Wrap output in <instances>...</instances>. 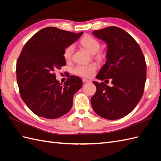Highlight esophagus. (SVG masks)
<instances>
[{
    "mask_svg": "<svg viewBox=\"0 0 161 161\" xmlns=\"http://www.w3.org/2000/svg\"><path fill=\"white\" fill-rule=\"evenodd\" d=\"M82 82H84V83H85V82H91V80H87V79H82Z\"/></svg>",
    "mask_w": 161,
    "mask_h": 161,
    "instance_id": "34e87169",
    "label": "esophagus"
}]
</instances>
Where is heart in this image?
<instances>
[{"label":"heart","instance_id":"obj_1","mask_svg":"<svg viewBox=\"0 0 161 161\" xmlns=\"http://www.w3.org/2000/svg\"><path fill=\"white\" fill-rule=\"evenodd\" d=\"M80 45L90 51L91 53H96L100 49V42L96 38L90 35H86L82 37L80 40ZM75 50V46L73 44L67 46L64 51V58L66 60H70L73 52ZM97 69L95 64H79L73 69V72L77 76L85 78H90L94 75Z\"/></svg>","mask_w":161,"mask_h":161}]
</instances>
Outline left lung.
Listing matches in <instances>:
<instances>
[{"label":"left lung","instance_id":"8db88e82","mask_svg":"<svg viewBox=\"0 0 161 161\" xmlns=\"http://www.w3.org/2000/svg\"><path fill=\"white\" fill-rule=\"evenodd\" d=\"M108 44L107 61L96 78L111 79V87L93 81L97 91L91 97L95 113L115 120L129 114L143 95L147 79V64L138 43L128 33L118 27H108L92 32Z\"/></svg>","mask_w":161,"mask_h":161}]
</instances>
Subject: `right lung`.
I'll use <instances>...</instances> for the list:
<instances>
[{"label": "right lung", "instance_id": "1", "mask_svg": "<svg viewBox=\"0 0 161 161\" xmlns=\"http://www.w3.org/2000/svg\"><path fill=\"white\" fill-rule=\"evenodd\" d=\"M82 33L48 27L24 46L17 62V81L21 99L37 116L56 119L70 110L73 95L81 88L82 81L70 76L62 85L56 79L54 72L66 65L65 48Z\"/></svg>", "mask_w": 161, "mask_h": 161}]
</instances>
